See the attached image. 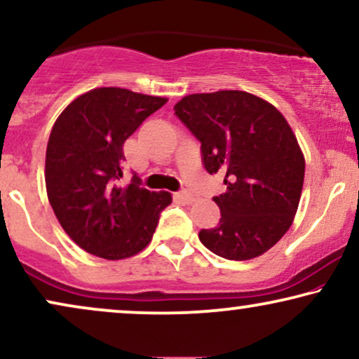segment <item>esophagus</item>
<instances>
[{"label": "esophagus", "instance_id": "1", "mask_svg": "<svg viewBox=\"0 0 359 359\" xmlns=\"http://www.w3.org/2000/svg\"><path fill=\"white\" fill-rule=\"evenodd\" d=\"M177 198L184 203H192L195 201V195L187 192V190H180V192L177 194Z\"/></svg>", "mask_w": 359, "mask_h": 359}]
</instances>
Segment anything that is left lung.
Listing matches in <instances>:
<instances>
[{"mask_svg": "<svg viewBox=\"0 0 359 359\" xmlns=\"http://www.w3.org/2000/svg\"><path fill=\"white\" fill-rule=\"evenodd\" d=\"M174 111L201 142L208 174H225L226 192L213 197L219 225L198 238L226 260L260 257L287 233L300 203L305 158L292 127L243 90L190 94Z\"/></svg>", "mask_w": 359, "mask_h": 359, "instance_id": "left-lung-1", "label": "left lung"}]
</instances>
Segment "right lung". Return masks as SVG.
Instances as JSON below:
<instances>
[{
  "instance_id": "right-lung-1",
  "label": "right lung",
  "mask_w": 359,
  "mask_h": 359,
  "mask_svg": "<svg viewBox=\"0 0 359 359\" xmlns=\"http://www.w3.org/2000/svg\"><path fill=\"white\" fill-rule=\"evenodd\" d=\"M167 102L121 88L79 96L54 124L46 149L48 198L65 232L83 250L106 260L147 247L169 192H151L137 175L121 185L124 142Z\"/></svg>"
}]
</instances>
